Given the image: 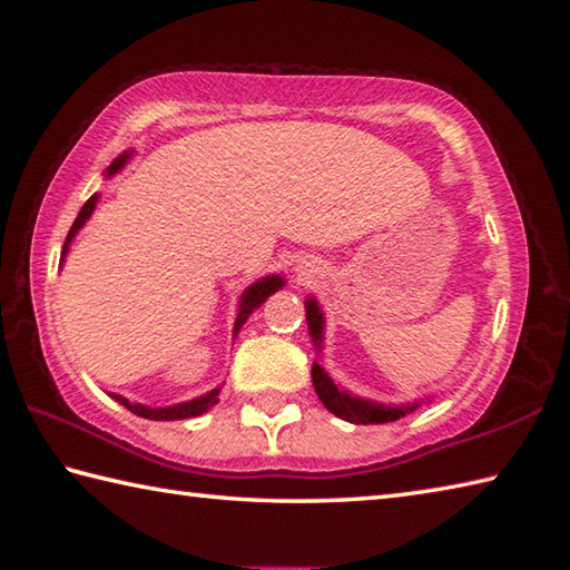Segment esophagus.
I'll list each match as a JSON object with an SVG mask.
<instances>
[{
	"label": "esophagus",
	"mask_w": 570,
	"mask_h": 570,
	"mask_svg": "<svg viewBox=\"0 0 570 570\" xmlns=\"http://www.w3.org/2000/svg\"><path fill=\"white\" fill-rule=\"evenodd\" d=\"M296 272H298V276H308V274H312V268H308V264H298V268H296Z\"/></svg>",
	"instance_id": "obj_1"
}]
</instances>
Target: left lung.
Masks as SVG:
<instances>
[{"label": "left lung", "mask_w": 570, "mask_h": 570, "mask_svg": "<svg viewBox=\"0 0 570 570\" xmlns=\"http://www.w3.org/2000/svg\"><path fill=\"white\" fill-rule=\"evenodd\" d=\"M306 324H308V334H312L316 348H321V338H324V314H321L316 298L308 296L306 298ZM312 381L316 389V396L321 403L334 413V416L351 421V423H389L396 421L401 416H406L413 409H419V403H406V406H386V403H376V401H366L358 396H351L348 391H341L331 376L324 371L321 364L312 366Z\"/></svg>", "instance_id": "8db88e82"}]
</instances>
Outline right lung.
I'll return each instance as SVG.
<instances>
[{
    "label": "right lung",
    "instance_id": "right-lung-1",
    "mask_svg": "<svg viewBox=\"0 0 570 570\" xmlns=\"http://www.w3.org/2000/svg\"><path fill=\"white\" fill-rule=\"evenodd\" d=\"M129 157H131V151H124L121 157L114 159V161L109 164V169H107V177H114V174H117V171L124 167V164L129 161ZM97 202H99V194L89 196L87 204L81 206L79 216L75 219V224H71V229H69V234H67L65 252H61V262H65V256H67V249H69L71 239H75L77 232L81 229V226L87 224V219L91 216V212H95ZM282 286H284V278L274 274V276H264L262 282H256V284H252L249 288H246V292L242 294V302H239V314H236L234 336L239 334V328L244 326V321L252 316L254 308L262 306V304L266 302V298L272 296L274 292H278V288H282ZM219 391H222V389H214V391H209V393H204V396H199V399H191V401L177 403V406H164V409H151V406H144V403H131L129 399L119 396V393H111V399H114V401H119L121 406H127L131 413H137V416H141V419H151V421H179V419L202 416L204 411H209V409L214 406V403L219 401Z\"/></svg>",
    "mask_w": 570,
    "mask_h": 570
}]
</instances>
